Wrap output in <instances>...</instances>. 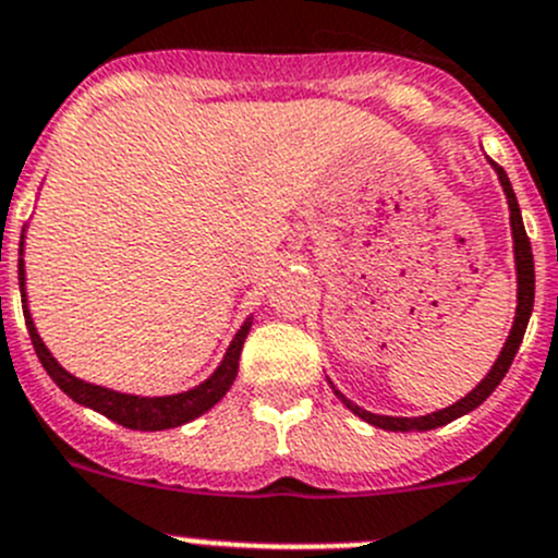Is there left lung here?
<instances>
[{
  "mask_svg": "<svg viewBox=\"0 0 558 558\" xmlns=\"http://www.w3.org/2000/svg\"><path fill=\"white\" fill-rule=\"evenodd\" d=\"M487 161H490V158H487ZM490 167L493 172L498 174V183H501L504 196H507L509 230H512V252H514V274H518V306H514V320H512V328H509L507 342H504L501 353H498V359L493 362L490 373H487L485 378L469 391V395L460 397V400L452 402V405L441 408V411L424 413V416H384V413L364 411L362 405H355L353 400H348V397H344L342 391L328 380L333 395L342 400V405L348 408V411H353L359 418H364L367 424H373V427L389 429V433H424V429L444 427V424L476 411V408H480L482 402L496 391V386L501 384L509 364H512L514 353H518V348H521L523 333H526V326H529V317H532V310H534V254H532V243H529V235H526V227H523V216H521V208H518V196H514L512 183H509L507 172H504L496 161H490Z\"/></svg>",
  "mask_w": 558,
  "mask_h": 558,
  "instance_id": "8db88e82",
  "label": "left lung"
}]
</instances>
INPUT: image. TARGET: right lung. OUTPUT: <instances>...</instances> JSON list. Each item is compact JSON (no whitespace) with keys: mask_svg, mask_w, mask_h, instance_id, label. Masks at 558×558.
I'll return each mask as SVG.
<instances>
[{"mask_svg":"<svg viewBox=\"0 0 558 558\" xmlns=\"http://www.w3.org/2000/svg\"><path fill=\"white\" fill-rule=\"evenodd\" d=\"M24 241H26V227L21 230V243H19V288H21V306H24V320L26 331H29L32 348H35L37 359L44 364L46 373L51 375L57 386L71 397L73 402L84 408H93V411L104 413L111 422L123 424L129 429H145V433H156V429H172L180 427L185 422H194L196 416H203L205 411L216 405L221 397L230 391V386L235 384L238 375V359H241L243 342H246V333L252 328L254 317L248 315L243 320V326L238 328L235 337H232L230 348H227L225 359H221L219 367L203 380L196 384L194 389L178 391V395H163V397H142V395H125V391L106 389V386L89 384V380L76 378V375L68 373L60 362H57L51 350L46 348V342L37 333L35 320H32L29 312V299H26V270H24Z\"/></svg>","mask_w":558,"mask_h":558,"instance_id":"add662e5","label":"right lung"}]
</instances>
